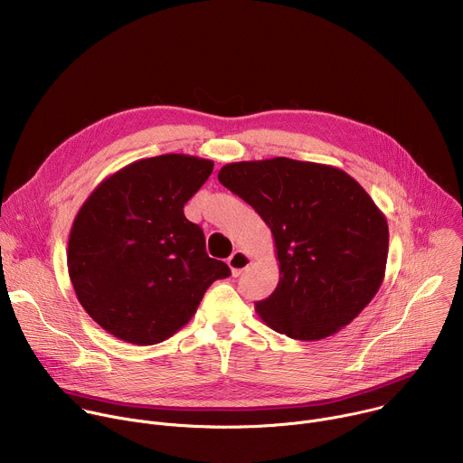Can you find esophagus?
<instances>
[{
    "label": "esophagus",
    "instance_id": "obj_1",
    "mask_svg": "<svg viewBox=\"0 0 463 463\" xmlns=\"http://www.w3.org/2000/svg\"><path fill=\"white\" fill-rule=\"evenodd\" d=\"M227 263H229L232 277H240V275L250 266V256H249L247 252H243V250H234V252L229 256Z\"/></svg>",
    "mask_w": 463,
    "mask_h": 463
}]
</instances>
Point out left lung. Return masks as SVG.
Wrapping results in <instances>:
<instances>
[{
    "mask_svg": "<svg viewBox=\"0 0 463 463\" xmlns=\"http://www.w3.org/2000/svg\"><path fill=\"white\" fill-rule=\"evenodd\" d=\"M218 179L271 229L280 280L254 304L271 329L320 341L348 326L379 291L388 223L345 170L289 157L222 166Z\"/></svg>",
    "mask_w": 463,
    "mask_h": 463,
    "instance_id": "8db88e82",
    "label": "left lung"
}]
</instances>
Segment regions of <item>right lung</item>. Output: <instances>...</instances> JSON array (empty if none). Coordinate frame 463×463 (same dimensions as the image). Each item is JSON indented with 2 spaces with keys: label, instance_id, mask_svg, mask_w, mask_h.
Listing matches in <instances>:
<instances>
[{
  "label": "right lung",
  "instance_id": "right-lung-1",
  "mask_svg": "<svg viewBox=\"0 0 463 463\" xmlns=\"http://www.w3.org/2000/svg\"><path fill=\"white\" fill-rule=\"evenodd\" d=\"M213 168L211 159L186 154L139 159L102 179L77 213L70 279L82 307L113 337L137 346L172 337L209 286L231 275L183 213Z\"/></svg>",
  "mask_w": 463,
  "mask_h": 463
}]
</instances>
